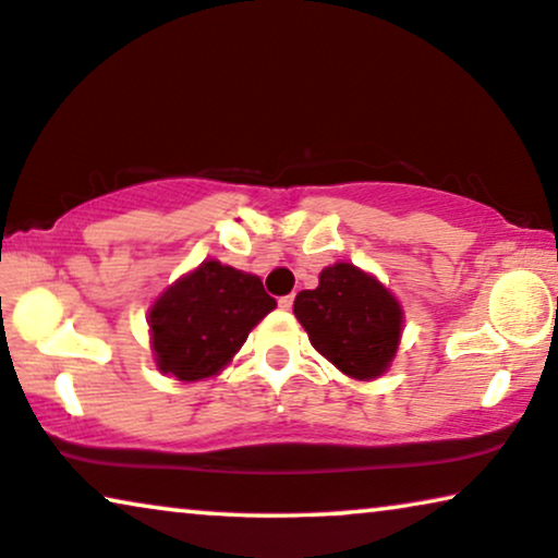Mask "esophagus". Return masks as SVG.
I'll list each match as a JSON object with an SVG mask.
<instances>
[{
	"label": "esophagus",
	"mask_w": 558,
	"mask_h": 558,
	"mask_svg": "<svg viewBox=\"0 0 558 558\" xmlns=\"http://www.w3.org/2000/svg\"><path fill=\"white\" fill-rule=\"evenodd\" d=\"M293 301H295V295L291 293V295H283V299H280L278 303H280V308H283V311H291L293 308Z\"/></svg>",
	"instance_id": "1"
}]
</instances>
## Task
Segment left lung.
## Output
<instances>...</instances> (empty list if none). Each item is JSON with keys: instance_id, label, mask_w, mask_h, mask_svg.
I'll use <instances>...</instances> for the list:
<instances>
[{"instance_id": "left-lung-1", "label": "left lung", "mask_w": 558, "mask_h": 558, "mask_svg": "<svg viewBox=\"0 0 558 558\" xmlns=\"http://www.w3.org/2000/svg\"><path fill=\"white\" fill-rule=\"evenodd\" d=\"M293 314L311 344L356 380H375L396 356L403 311L373 275L337 263L318 275V288L295 295Z\"/></svg>"}]
</instances>
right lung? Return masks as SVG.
I'll list each match as a JSON object with an SVG mask.
<instances>
[{
    "label": "right lung",
    "mask_w": 558,
    "mask_h": 558,
    "mask_svg": "<svg viewBox=\"0 0 558 558\" xmlns=\"http://www.w3.org/2000/svg\"><path fill=\"white\" fill-rule=\"evenodd\" d=\"M275 306L257 275L202 263L150 308L155 365L183 383L217 375Z\"/></svg>",
    "instance_id": "right-lung-1"
}]
</instances>
